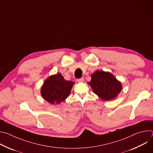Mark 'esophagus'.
<instances>
[{"label": "esophagus", "instance_id": "34e87169", "mask_svg": "<svg viewBox=\"0 0 153 153\" xmlns=\"http://www.w3.org/2000/svg\"><path fill=\"white\" fill-rule=\"evenodd\" d=\"M77 82H84V79L83 77H82L80 79H77Z\"/></svg>", "mask_w": 153, "mask_h": 153}]
</instances>
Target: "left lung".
<instances>
[{
	"instance_id": "1",
	"label": "left lung",
	"mask_w": 153,
	"mask_h": 153,
	"mask_svg": "<svg viewBox=\"0 0 153 153\" xmlns=\"http://www.w3.org/2000/svg\"><path fill=\"white\" fill-rule=\"evenodd\" d=\"M88 84L102 100L115 99L122 89V85L110 72L96 70L91 74Z\"/></svg>"
}]
</instances>
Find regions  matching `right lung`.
<instances>
[{"label": "right lung", "mask_w": 153, "mask_h": 153, "mask_svg": "<svg viewBox=\"0 0 153 153\" xmlns=\"http://www.w3.org/2000/svg\"><path fill=\"white\" fill-rule=\"evenodd\" d=\"M74 82L64 79L60 73L49 76L43 82L40 93L50 104H60L70 94Z\"/></svg>", "instance_id": "add662e5"}]
</instances>
